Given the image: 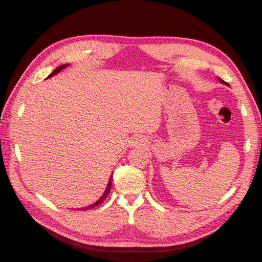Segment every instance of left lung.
Segmentation results:
<instances>
[{"label": "left lung", "mask_w": 262, "mask_h": 262, "mask_svg": "<svg viewBox=\"0 0 262 262\" xmlns=\"http://www.w3.org/2000/svg\"><path fill=\"white\" fill-rule=\"evenodd\" d=\"M220 80H221V81L223 82V84H225V85H228V82H226V81H224V80H222V79H220Z\"/></svg>", "instance_id": "8db88e82"}]
</instances>
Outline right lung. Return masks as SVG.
Masks as SVG:
<instances>
[{"mask_svg":"<svg viewBox=\"0 0 262 262\" xmlns=\"http://www.w3.org/2000/svg\"><path fill=\"white\" fill-rule=\"evenodd\" d=\"M67 66H68V64H62V66L58 67L57 69H55V70L53 71V73L49 75V77H51V76H53V75H55V74H57L59 71H61L62 69H64ZM112 184H113V174H112V176H110V178H109V183H108V185H107V187H106V190H105V192L103 193V195L100 198V200H98V201H96L94 204H92V205H90V206H87V207L79 208V210H88V209H92V208L96 207V206H99L100 204H102V203L104 202V200L107 198L108 193H109L110 188H112Z\"/></svg>","mask_w":262,"mask_h":262,"instance_id":"obj_1","label":"right lung"}]
</instances>
